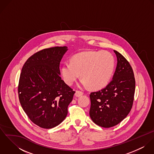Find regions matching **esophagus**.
<instances>
[{
	"label": "esophagus",
	"instance_id": "obj_1",
	"mask_svg": "<svg viewBox=\"0 0 154 154\" xmlns=\"http://www.w3.org/2000/svg\"><path fill=\"white\" fill-rule=\"evenodd\" d=\"M75 94L76 97H80L81 95H82L83 94V92L82 91H76Z\"/></svg>",
	"mask_w": 154,
	"mask_h": 154
}]
</instances>
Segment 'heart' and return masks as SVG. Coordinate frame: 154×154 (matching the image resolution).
<instances>
[{
  "label": "heart",
  "mask_w": 154,
  "mask_h": 154,
  "mask_svg": "<svg viewBox=\"0 0 154 154\" xmlns=\"http://www.w3.org/2000/svg\"><path fill=\"white\" fill-rule=\"evenodd\" d=\"M114 65V58L108 51H86L73 55L70 63H63L60 73L68 85H72L80 73L83 85L89 86L92 89H100L109 82Z\"/></svg>",
  "instance_id": "b5f03b06"
}]
</instances>
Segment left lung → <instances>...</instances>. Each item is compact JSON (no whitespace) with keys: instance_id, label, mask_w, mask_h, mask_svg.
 Returning <instances> with one entry per match:
<instances>
[{"instance_id":"8db88e82","label":"left lung","mask_w":154,"mask_h":154,"mask_svg":"<svg viewBox=\"0 0 154 154\" xmlns=\"http://www.w3.org/2000/svg\"><path fill=\"white\" fill-rule=\"evenodd\" d=\"M117 63L112 79L106 88L91 93L89 116L97 125L106 128L120 123L131 111L134 100L135 79L126 58L114 50Z\"/></svg>"}]
</instances>
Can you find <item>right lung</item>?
<instances>
[{
  "label": "right lung",
  "mask_w": 154,
  "mask_h": 154,
  "mask_svg": "<svg viewBox=\"0 0 154 154\" xmlns=\"http://www.w3.org/2000/svg\"><path fill=\"white\" fill-rule=\"evenodd\" d=\"M66 46L40 50L25 62L18 84L22 109L36 125L51 129L66 118L75 91L60 76V62Z\"/></svg>",
  "instance_id": "1"
}]
</instances>
